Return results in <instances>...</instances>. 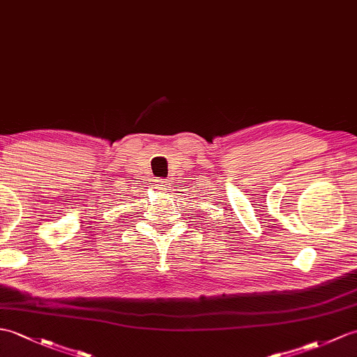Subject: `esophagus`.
Returning a JSON list of instances; mask_svg holds the SVG:
<instances>
[{"label": "esophagus", "instance_id": "1", "mask_svg": "<svg viewBox=\"0 0 357 357\" xmlns=\"http://www.w3.org/2000/svg\"><path fill=\"white\" fill-rule=\"evenodd\" d=\"M170 182L167 179H155V188L160 190V192H164L165 190H170Z\"/></svg>", "mask_w": 357, "mask_h": 357}]
</instances>
